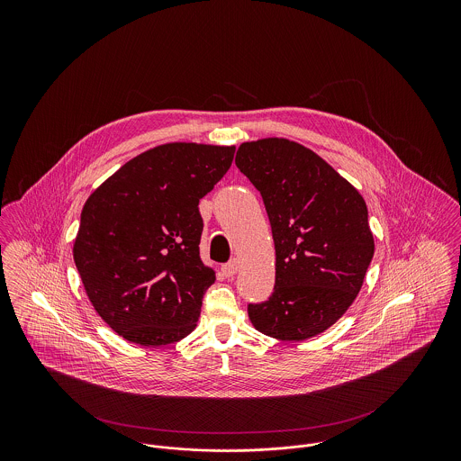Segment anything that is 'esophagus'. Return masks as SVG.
Instances as JSON below:
<instances>
[{"label":"esophagus","instance_id":"34e87169","mask_svg":"<svg viewBox=\"0 0 461 461\" xmlns=\"http://www.w3.org/2000/svg\"><path fill=\"white\" fill-rule=\"evenodd\" d=\"M221 271H222V275H224L226 278H233L235 273L239 271V263L233 259V261L224 264V266L221 267Z\"/></svg>","mask_w":461,"mask_h":461}]
</instances>
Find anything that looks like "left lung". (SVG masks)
I'll return each instance as SVG.
<instances>
[{"instance_id": "obj_1", "label": "left lung", "mask_w": 461, "mask_h": 461, "mask_svg": "<svg viewBox=\"0 0 461 461\" xmlns=\"http://www.w3.org/2000/svg\"><path fill=\"white\" fill-rule=\"evenodd\" d=\"M237 167L261 192L276 275L267 301L249 304L254 329L306 340L354 303L375 252L368 209L329 162L285 138L241 143Z\"/></svg>"}]
</instances>
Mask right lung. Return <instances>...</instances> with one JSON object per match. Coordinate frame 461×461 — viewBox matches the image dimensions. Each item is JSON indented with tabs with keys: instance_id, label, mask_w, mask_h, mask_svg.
I'll return each mask as SVG.
<instances>
[{
	"instance_id": "right-lung-1",
	"label": "right lung",
	"mask_w": 461,
	"mask_h": 461,
	"mask_svg": "<svg viewBox=\"0 0 461 461\" xmlns=\"http://www.w3.org/2000/svg\"><path fill=\"white\" fill-rule=\"evenodd\" d=\"M235 147L166 143L136 155L89 195L74 263L100 318L126 340L157 348L197 327L216 273L200 259L198 202Z\"/></svg>"
}]
</instances>
